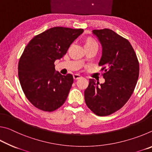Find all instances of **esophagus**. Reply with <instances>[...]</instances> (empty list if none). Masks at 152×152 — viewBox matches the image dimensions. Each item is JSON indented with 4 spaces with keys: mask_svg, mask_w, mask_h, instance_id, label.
Wrapping results in <instances>:
<instances>
[{
    "mask_svg": "<svg viewBox=\"0 0 152 152\" xmlns=\"http://www.w3.org/2000/svg\"><path fill=\"white\" fill-rule=\"evenodd\" d=\"M82 76L80 75V74H74V75H73V78H74V80H78L79 78H80Z\"/></svg>",
    "mask_w": 152,
    "mask_h": 152,
    "instance_id": "34e87169",
    "label": "esophagus"
}]
</instances>
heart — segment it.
<instances>
[{
    "instance_id": "1",
    "label": "heart",
    "mask_w": 152,
    "mask_h": 152,
    "mask_svg": "<svg viewBox=\"0 0 152 152\" xmlns=\"http://www.w3.org/2000/svg\"><path fill=\"white\" fill-rule=\"evenodd\" d=\"M88 43H95V44H96V43L94 42V40H92V39H88V41H87L86 42V44H88Z\"/></svg>"
}]
</instances>
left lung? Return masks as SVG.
<instances>
[{"instance_id": "8db88e82", "label": "left lung", "mask_w": 152, "mask_h": 152, "mask_svg": "<svg viewBox=\"0 0 152 152\" xmlns=\"http://www.w3.org/2000/svg\"><path fill=\"white\" fill-rule=\"evenodd\" d=\"M102 46L99 66L105 82L89 80L84 91L86 104L94 114L107 116L116 112L132 96L140 72L135 51L127 39L109 29L93 30Z\"/></svg>"}]
</instances>
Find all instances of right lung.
<instances>
[{"mask_svg": "<svg viewBox=\"0 0 152 152\" xmlns=\"http://www.w3.org/2000/svg\"><path fill=\"white\" fill-rule=\"evenodd\" d=\"M82 29L56 27L35 36L25 48L18 66L20 86L33 105L53 111L65 102L74 78L56 71L54 62L67 53Z\"/></svg>", "mask_w": 152, "mask_h": 152, "instance_id": "obj_1", "label": "right lung"}]
</instances>
